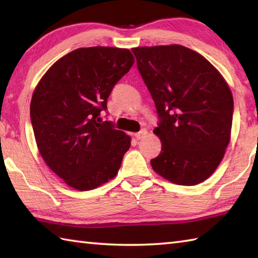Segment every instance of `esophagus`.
Returning <instances> with one entry per match:
<instances>
[{"label":"esophagus","mask_w":258,"mask_h":258,"mask_svg":"<svg viewBox=\"0 0 258 258\" xmlns=\"http://www.w3.org/2000/svg\"><path fill=\"white\" fill-rule=\"evenodd\" d=\"M146 135H147V131L145 128H143V130H141L139 133H135V138L138 140H142V139H144Z\"/></svg>","instance_id":"esophagus-1"}]
</instances>
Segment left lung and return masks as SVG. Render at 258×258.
Listing matches in <instances>:
<instances>
[{"instance_id": "obj_1", "label": "left lung", "mask_w": 258, "mask_h": 258, "mask_svg": "<svg viewBox=\"0 0 258 258\" xmlns=\"http://www.w3.org/2000/svg\"><path fill=\"white\" fill-rule=\"evenodd\" d=\"M138 69L158 114L162 141L153 169L178 185L202 183L215 172L231 139L234 101L221 73L182 45L135 47Z\"/></svg>"}]
</instances>
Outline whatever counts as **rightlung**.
<instances>
[{"label": "right lung", "instance_id": "obj_1", "mask_svg": "<svg viewBox=\"0 0 258 258\" xmlns=\"http://www.w3.org/2000/svg\"><path fill=\"white\" fill-rule=\"evenodd\" d=\"M133 63L126 48L82 47L54 63L35 87L30 115L37 149L71 187L90 190L116 176L131 138L100 115Z\"/></svg>", "mask_w": 258, "mask_h": 258}]
</instances>
